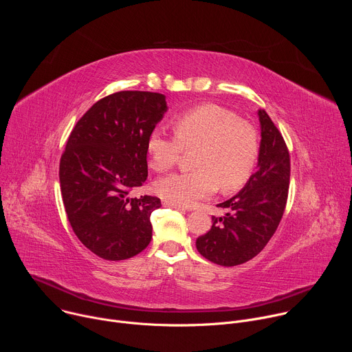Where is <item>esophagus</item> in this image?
Wrapping results in <instances>:
<instances>
[{
  "label": "esophagus",
  "mask_w": 352,
  "mask_h": 352,
  "mask_svg": "<svg viewBox=\"0 0 352 352\" xmlns=\"http://www.w3.org/2000/svg\"><path fill=\"white\" fill-rule=\"evenodd\" d=\"M163 205L167 206V208H171V209H178V210H185L184 206L175 204V202H171V200H163Z\"/></svg>",
  "instance_id": "34e87169"
}]
</instances>
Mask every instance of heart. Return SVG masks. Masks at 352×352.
Instances as JSON below:
<instances>
[{
    "label": "heart",
    "mask_w": 352,
    "mask_h": 352,
    "mask_svg": "<svg viewBox=\"0 0 352 352\" xmlns=\"http://www.w3.org/2000/svg\"><path fill=\"white\" fill-rule=\"evenodd\" d=\"M174 135L156 129L147 139L150 167L173 168L184 150H193L189 173H174L156 182V190L178 205L190 206L213 195L220 186L231 192L243 186L252 175L261 152L254 124L219 104H200L173 120Z\"/></svg>",
    "instance_id": "b5f03b06"
}]
</instances>
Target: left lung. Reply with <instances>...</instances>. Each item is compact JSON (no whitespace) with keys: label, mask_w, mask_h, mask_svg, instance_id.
<instances>
[{"label":"left lung","mask_w":352,"mask_h":352,"mask_svg":"<svg viewBox=\"0 0 352 352\" xmlns=\"http://www.w3.org/2000/svg\"><path fill=\"white\" fill-rule=\"evenodd\" d=\"M258 171L235 196L219 204L226 214L196 239L199 254L220 266H236L255 258L276 232L289 188V152L281 132L265 110Z\"/></svg>","instance_id":"8db88e82"}]
</instances>
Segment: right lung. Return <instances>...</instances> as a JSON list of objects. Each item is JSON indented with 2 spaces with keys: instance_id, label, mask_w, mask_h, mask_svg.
I'll return each instance as SVG.
<instances>
[{
  "instance_id": "add662e5",
  "label": "right lung",
  "mask_w": 352,
  "mask_h": 352,
  "mask_svg": "<svg viewBox=\"0 0 352 352\" xmlns=\"http://www.w3.org/2000/svg\"><path fill=\"white\" fill-rule=\"evenodd\" d=\"M167 111L166 96L122 90L100 98L72 129L60 160L69 224L98 258L129 259L150 243L156 196L131 197L147 178V139Z\"/></svg>"
}]
</instances>
